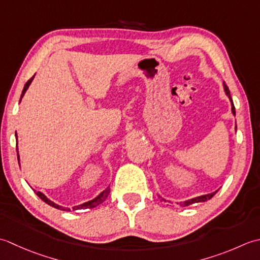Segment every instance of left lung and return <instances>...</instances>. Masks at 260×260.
Returning a JSON list of instances; mask_svg holds the SVG:
<instances>
[{"instance_id":"1","label":"left lung","mask_w":260,"mask_h":260,"mask_svg":"<svg viewBox=\"0 0 260 260\" xmlns=\"http://www.w3.org/2000/svg\"><path fill=\"white\" fill-rule=\"evenodd\" d=\"M223 89H224V93H225V95H226V96L229 98V100H230V103H231V112H232V114H234V115L236 116V109H235V105H234V101H232V99H231V95H230L229 87H228V86L225 85V83H224V82H223ZM235 130L237 131V123H236V125H235ZM218 190H219V189H216V190H214V192L209 193V194H204V195H201V197H198V198H194V199L187 200V201H185V202H181V203H179V205H181V206H188V205H190V204H194V203L205 202V201H208V200H210V199L213 198L214 195L216 194V192H218ZM159 198H160L162 201H165V202H169V203H171V201H166L165 199L161 198L160 195H159Z\"/></svg>"}]
</instances>
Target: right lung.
<instances>
[{"mask_svg":"<svg viewBox=\"0 0 260 260\" xmlns=\"http://www.w3.org/2000/svg\"><path fill=\"white\" fill-rule=\"evenodd\" d=\"M34 77H35V75L31 77L28 82L25 83V85H24V87H23V91H22V94H21V99H20V102H21V100H22V98H23V95H24V93L26 92V89L29 88V86H30V84L32 83V81H34ZM15 139L18 140V136H17V132H15ZM17 145H18V142H17ZM17 152H18V161H19V164H20V155H19V150H18V147H17ZM35 190V189H34ZM35 193L38 195V197L44 201L45 203H47L48 205H50V206H52V208H55V209H58V210H61V211H66V212H71V211H76V210H85V209H93V208H95V206H98L99 204H101V203H103L105 200H107V198H108V195H109V193H110V187L108 186L107 188H105L104 190H102V192H101L96 198H94L93 200H91V201H87V202H85V203H83V204H79V205H75V206H73L72 209H70V208H65V206H61V205H58V204H56L55 202H52L51 200H49L48 198L46 197V195L44 194V193H41V192H39V190H35Z\"/></svg>","mask_w":260,"mask_h":260,"instance_id":"add662e5","label":"right lung"}]
</instances>
